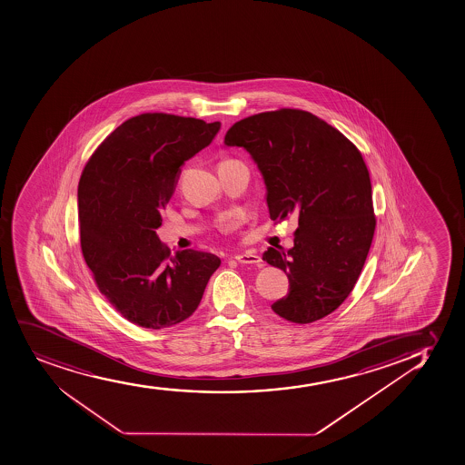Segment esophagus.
<instances>
[{"instance_id":"esophagus-1","label":"esophagus","mask_w":465,"mask_h":465,"mask_svg":"<svg viewBox=\"0 0 465 465\" xmlns=\"http://www.w3.org/2000/svg\"><path fill=\"white\" fill-rule=\"evenodd\" d=\"M235 260L240 262V264L244 265H260L261 258L256 255V253H252V252H245V253H240V255L235 256Z\"/></svg>"}]
</instances>
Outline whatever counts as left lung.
Returning a JSON list of instances; mask_svg holds the SVG:
<instances>
[{
  "instance_id": "1",
  "label": "left lung",
  "mask_w": 465,
  "mask_h": 465,
  "mask_svg": "<svg viewBox=\"0 0 465 465\" xmlns=\"http://www.w3.org/2000/svg\"><path fill=\"white\" fill-rule=\"evenodd\" d=\"M225 145L244 147L264 178L270 220L298 218L295 245L269 247L262 260L289 276L272 304L281 318L310 324L340 307L360 278L375 235L369 170L340 130L300 109L247 116Z\"/></svg>"
}]
</instances>
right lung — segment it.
<instances>
[{
	"mask_svg": "<svg viewBox=\"0 0 465 465\" xmlns=\"http://www.w3.org/2000/svg\"><path fill=\"white\" fill-rule=\"evenodd\" d=\"M220 125L141 114L116 127L85 163L78 184L83 256L101 295L132 324L160 330L187 320L220 267L207 252L170 255L155 232L181 165L212 143Z\"/></svg>",
	"mask_w": 465,
	"mask_h": 465,
	"instance_id": "obj_1",
	"label": "right lung"
}]
</instances>
